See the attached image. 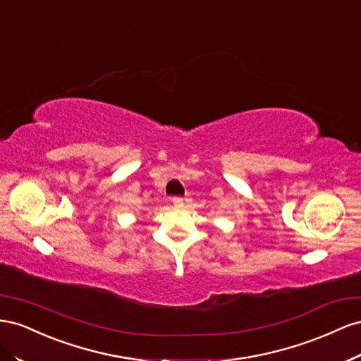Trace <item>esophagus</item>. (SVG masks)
I'll use <instances>...</instances> for the list:
<instances>
[{
  "instance_id": "esophagus-1",
  "label": "esophagus",
  "mask_w": 361,
  "mask_h": 361,
  "mask_svg": "<svg viewBox=\"0 0 361 361\" xmlns=\"http://www.w3.org/2000/svg\"><path fill=\"white\" fill-rule=\"evenodd\" d=\"M172 202H173V205H177V207H180V205H183V198L181 197H173Z\"/></svg>"
}]
</instances>
